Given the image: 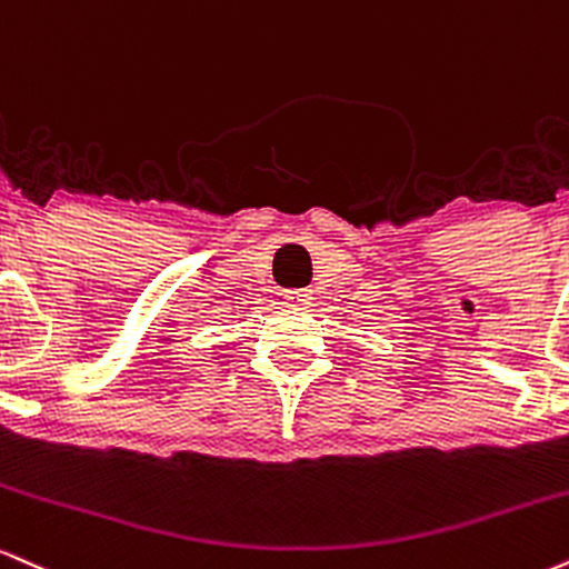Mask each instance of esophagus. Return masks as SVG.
I'll use <instances>...</instances> for the list:
<instances>
[{"instance_id":"esophagus-1","label":"esophagus","mask_w":569,"mask_h":569,"mask_svg":"<svg viewBox=\"0 0 569 569\" xmlns=\"http://www.w3.org/2000/svg\"><path fill=\"white\" fill-rule=\"evenodd\" d=\"M284 298L290 300V303H296V306H306L311 300V296L306 290H287Z\"/></svg>"}]
</instances>
